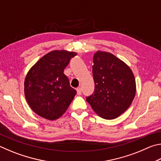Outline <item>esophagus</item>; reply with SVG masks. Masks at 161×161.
<instances>
[{"mask_svg":"<svg viewBox=\"0 0 161 161\" xmlns=\"http://www.w3.org/2000/svg\"><path fill=\"white\" fill-rule=\"evenodd\" d=\"M76 90H77V94L78 95H81V89L80 88V87H78V88H77V89H76Z\"/></svg>","mask_w":161,"mask_h":161,"instance_id":"34e87169","label":"esophagus"}]
</instances>
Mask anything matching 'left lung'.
Masks as SVG:
<instances>
[{"instance_id": "1", "label": "left lung", "mask_w": 161, "mask_h": 161, "mask_svg": "<svg viewBox=\"0 0 161 161\" xmlns=\"http://www.w3.org/2000/svg\"><path fill=\"white\" fill-rule=\"evenodd\" d=\"M94 93L86 102L96 114L114 119L131 104L136 94V81L131 69L113 54L97 51L93 58Z\"/></svg>"}]
</instances>
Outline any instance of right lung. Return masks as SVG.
<instances>
[{"mask_svg": "<svg viewBox=\"0 0 161 161\" xmlns=\"http://www.w3.org/2000/svg\"><path fill=\"white\" fill-rule=\"evenodd\" d=\"M77 53L54 50L40 58L25 80V99L37 115L48 120L62 116L77 94L70 86L64 69Z\"/></svg>", "mask_w": 161, "mask_h": 161, "instance_id": "obj_1", "label": "right lung"}]
</instances>
